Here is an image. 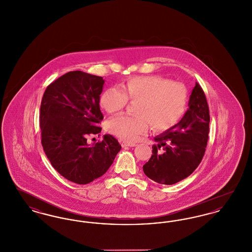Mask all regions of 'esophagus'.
<instances>
[{
    "mask_svg": "<svg viewBox=\"0 0 252 252\" xmlns=\"http://www.w3.org/2000/svg\"><path fill=\"white\" fill-rule=\"evenodd\" d=\"M122 146H123V147H133V146H136V144H133V143H126V142H123V143H122Z\"/></svg>",
    "mask_w": 252,
    "mask_h": 252,
    "instance_id": "34e87169",
    "label": "esophagus"
}]
</instances>
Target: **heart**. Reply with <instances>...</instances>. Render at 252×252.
<instances>
[{"mask_svg": "<svg viewBox=\"0 0 252 252\" xmlns=\"http://www.w3.org/2000/svg\"><path fill=\"white\" fill-rule=\"evenodd\" d=\"M128 98L140 100L138 116L122 114L108 120V131L124 141L134 142L149 129L150 124L158 131L174 127L185 113L188 93L180 82L160 75L134 76L127 80L125 90L111 87L100 98L101 107L108 113L126 108Z\"/></svg>", "mask_w": 252, "mask_h": 252, "instance_id": "heart-1", "label": "heart"}]
</instances>
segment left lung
Returning a JSON list of instances; mask_svg holds the SVG:
<instances>
[{
	"instance_id": "obj_1",
	"label": "left lung",
	"mask_w": 252,
	"mask_h": 252,
	"mask_svg": "<svg viewBox=\"0 0 252 252\" xmlns=\"http://www.w3.org/2000/svg\"><path fill=\"white\" fill-rule=\"evenodd\" d=\"M189 108L174 127L154 138L152 156L144 174L158 183L172 185L189 177L203 158L209 138L210 111L202 88L192 89ZM164 151L159 154L157 150Z\"/></svg>"
}]
</instances>
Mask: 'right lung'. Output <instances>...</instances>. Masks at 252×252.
<instances>
[{"instance_id":"right-lung-1","label":"right lung","mask_w":252,"mask_h":252,"mask_svg":"<svg viewBox=\"0 0 252 252\" xmlns=\"http://www.w3.org/2000/svg\"><path fill=\"white\" fill-rule=\"evenodd\" d=\"M103 77L69 72L46 88L40 104L41 144L52 166L62 177L87 184L103 176L122 146L111 135L90 146L87 136L99 134Z\"/></svg>"}]
</instances>
